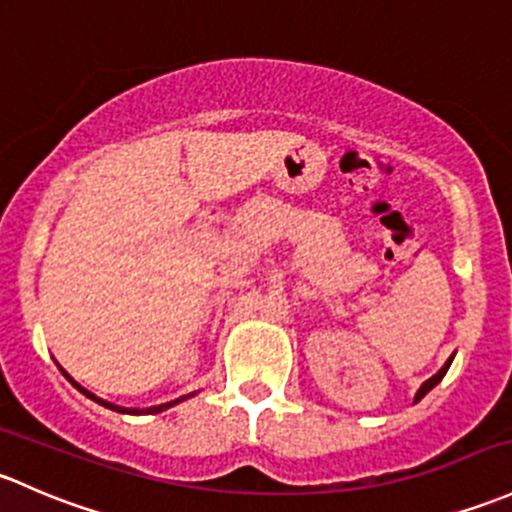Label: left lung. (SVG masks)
I'll list each match as a JSON object with an SVG mask.
<instances>
[{"label": "left lung", "instance_id": "8db88e82", "mask_svg": "<svg viewBox=\"0 0 512 512\" xmlns=\"http://www.w3.org/2000/svg\"><path fill=\"white\" fill-rule=\"evenodd\" d=\"M451 360H454V355H451V358H449V360H446V363H444V368H441L437 375H432V378H429V380H427V383H424L422 387H419V390H417V395H414V402H419V400H422V397H424V395H427V392H429V390H432V387H434V385H439V383H441V378H444V375H446V370H449Z\"/></svg>", "mask_w": 512, "mask_h": 512}]
</instances>
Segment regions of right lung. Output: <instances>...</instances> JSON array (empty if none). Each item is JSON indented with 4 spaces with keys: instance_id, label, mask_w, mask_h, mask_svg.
<instances>
[{
    "instance_id": "add662e5",
    "label": "right lung",
    "mask_w": 512,
    "mask_h": 512,
    "mask_svg": "<svg viewBox=\"0 0 512 512\" xmlns=\"http://www.w3.org/2000/svg\"><path fill=\"white\" fill-rule=\"evenodd\" d=\"M61 373H63V375H66V378H68V380H71V383H73L75 387H78V390H80V392H83V395H85V397H90V400H95V402H98V405H102V407H107V410H115V412H127V414H157V412H164V410H169V407L179 405V402H181V400H186V397H191V395H193V392H191V395H184V397H179V400H174V402H166V405H157V407H147V410H137V407H120V405H112V402H105V400H100V397H95V395H93V392H90V390H85V387H80L78 383H75V380H73V378H71V375H68V373H66V370H63V368H61Z\"/></svg>"
}]
</instances>
